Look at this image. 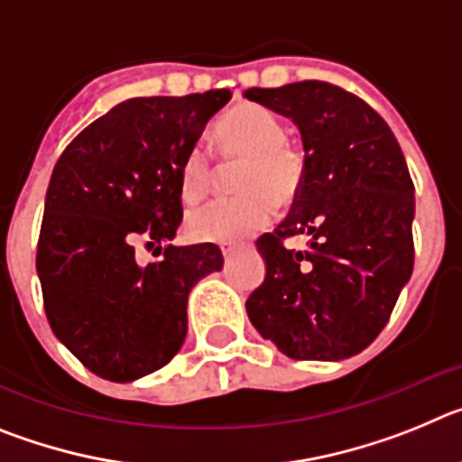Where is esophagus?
<instances>
[{"label":"esophagus","mask_w":462,"mask_h":462,"mask_svg":"<svg viewBox=\"0 0 462 462\" xmlns=\"http://www.w3.org/2000/svg\"><path fill=\"white\" fill-rule=\"evenodd\" d=\"M222 254H224V259H231V256L236 254L234 245H222Z\"/></svg>","instance_id":"34e87169"}]
</instances>
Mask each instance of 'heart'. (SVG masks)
I'll return each instance as SVG.
<instances>
[{
    "label": "heart",
    "instance_id": "b5f03b06",
    "mask_svg": "<svg viewBox=\"0 0 462 462\" xmlns=\"http://www.w3.org/2000/svg\"><path fill=\"white\" fill-rule=\"evenodd\" d=\"M289 129L280 116L256 104H240L217 120L210 132V145L224 162H238L236 199H222L191 212L187 231L203 243L234 245L261 231L277 206L296 201L308 178V157L289 141ZM212 159L203 148L187 152L180 169L182 201L201 203L212 189Z\"/></svg>",
    "mask_w": 462,
    "mask_h": 462
}]
</instances>
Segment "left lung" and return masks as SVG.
I'll list each match as a JSON object with an SVG mask.
<instances>
[{
  "mask_svg": "<svg viewBox=\"0 0 462 462\" xmlns=\"http://www.w3.org/2000/svg\"><path fill=\"white\" fill-rule=\"evenodd\" d=\"M291 117L308 157L287 219L256 240L266 277L247 298L261 336L296 361L363 352L389 321L414 268V182L389 125L356 94L324 80L250 88ZM308 235L305 253L283 240Z\"/></svg>",
  "mask_w": 462,
  "mask_h": 462,
  "instance_id": "left-lung-1",
  "label": "left lung"
}]
</instances>
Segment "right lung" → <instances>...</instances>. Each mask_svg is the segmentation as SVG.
<instances>
[{
    "label": "right lung",
    "instance_id": "add662e5",
    "mask_svg": "<svg viewBox=\"0 0 462 462\" xmlns=\"http://www.w3.org/2000/svg\"><path fill=\"white\" fill-rule=\"evenodd\" d=\"M228 89L138 97L97 117L51 175L36 273L48 324L89 373L134 382L164 368L187 336V298L224 266L215 245L164 247L141 266L136 245L182 222L180 169Z\"/></svg>",
    "mask_w": 462,
    "mask_h": 462
}]
</instances>
